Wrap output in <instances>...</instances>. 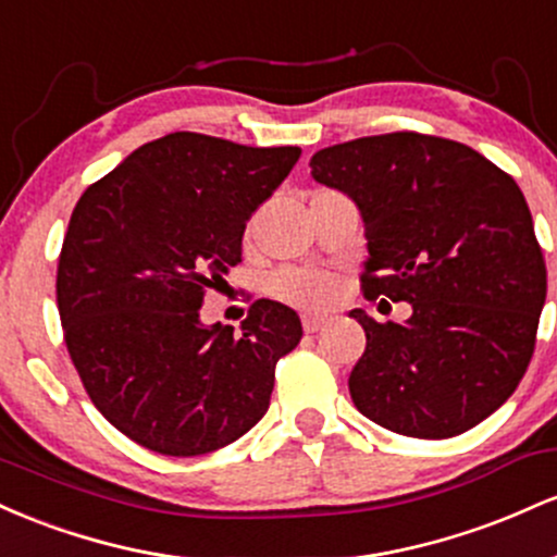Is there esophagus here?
I'll return each instance as SVG.
<instances>
[{"label": "esophagus", "instance_id": "obj_1", "mask_svg": "<svg viewBox=\"0 0 557 557\" xmlns=\"http://www.w3.org/2000/svg\"><path fill=\"white\" fill-rule=\"evenodd\" d=\"M324 324H327V319H324V317H311V314L304 317V330L306 332H319L324 327Z\"/></svg>", "mask_w": 557, "mask_h": 557}]
</instances>
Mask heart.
<instances>
[{
	"label": "heart",
	"mask_w": 557,
	"mask_h": 557,
	"mask_svg": "<svg viewBox=\"0 0 557 557\" xmlns=\"http://www.w3.org/2000/svg\"><path fill=\"white\" fill-rule=\"evenodd\" d=\"M272 290L287 304L309 311H324L335 304L337 283L327 272L317 270H287L274 277Z\"/></svg>",
	"instance_id": "1"
}]
</instances>
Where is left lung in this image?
<instances>
[{
	"instance_id": "obj_1",
	"label": "left lung",
	"mask_w": 557,
	"mask_h": 557,
	"mask_svg": "<svg viewBox=\"0 0 557 557\" xmlns=\"http://www.w3.org/2000/svg\"><path fill=\"white\" fill-rule=\"evenodd\" d=\"M309 168L359 207L367 298L413 309L403 324L348 314L367 332L348 376L356 408L406 437L476 426L519 387L547 296L521 188L469 146L421 133L327 146Z\"/></svg>"
}]
</instances>
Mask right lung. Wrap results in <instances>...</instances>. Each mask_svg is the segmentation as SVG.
Masks as SVG:
<instances>
[{
	"label": "right lung",
	"instance_id": "obj_1",
	"mask_svg": "<svg viewBox=\"0 0 557 557\" xmlns=\"http://www.w3.org/2000/svg\"><path fill=\"white\" fill-rule=\"evenodd\" d=\"M298 157V146L170 133L75 203L57 270L62 330L88 398L133 443L203 456L270 408L274 363L304 335L296 311L261 298L240 332L198 311Z\"/></svg>",
	"mask_w": 557,
	"mask_h": 557
}]
</instances>
